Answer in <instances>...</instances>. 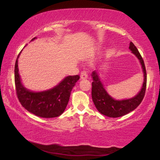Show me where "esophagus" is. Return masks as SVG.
I'll list each match as a JSON object with an SVG mask.
<instances>
[{
    "label": "esophagus",
    "instance_id": "esophagus-1",
    "mask_svg": "<svg viewBox=\"0 0 160 160\" xmlns=\"http://www.w3.org/2000/svg\"><path fill=\"white\" fill-rule=\"evenodd\" d=\"M88 77V72H87V71H85V70H83V71H82V72L80 73V78L82 80L87 79Z\"/></svg>",
    "mask_w": 160,
    "mask_h": 160
}]
</instances>
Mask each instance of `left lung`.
I'll list each match as a JSON object with an SVG mask.
<instances>
[{
    "label": "left lung",
    "mask_w": 160,
    "mask_h": 160,
    "mask_svg": "<svg viewBox=\"0 0 160 160\" xmlns=\"http://www.w3.org/2000/svg\"><path fill=\"white\" fill-rule=\"evenodd\" d=\"M129 48L132 53L137 56L141 63L143 73H144V82L141 90L136 96L131 99L116 100L113 99L105 90L104 86L97 75V72L94 70L92 73L93 82L92 83V97L97 109L103 115L109 117L116 118L123 116L132 111L136 109L142 102L145 97L146 85H147V73L145 66L144 61L138 50L132 42L130 43Z\"/></svg>",
    "instance_id": "obj_1"
}]
</instances>
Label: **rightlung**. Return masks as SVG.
I'll list each match as a JSON object with an SVG mask.
<instances>
[{
	"label": "right lung",
	"mask_w": 160,
	"mask_h": 160,
	"mask_svg": "<svg viewBox=\"0 0 160 160\" xmlns=\"http://www.w3.org/2000/svg\"><path fill=\"white\" fill-rule=\"evenodd\" d=\"M35 39L36 37L32 41ZM20 53L15 65V84L16 94L22 106L39 117L54 118L61 115L68 103L72 89L80 79V76L78 75L67 76L58 85L47 91L39 92L29 91L22 84L18 72V61Z\"/></svg>",
	"instance_id": "add662e5"
}]
</instances>
